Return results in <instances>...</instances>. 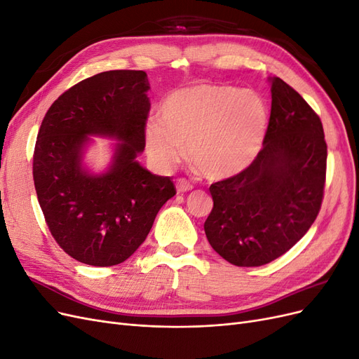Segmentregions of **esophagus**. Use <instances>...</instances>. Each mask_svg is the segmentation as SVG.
Returning <instances> with one entry per match:
<instances>
[{"label":"esophagus","mask_w":359,"mask_h":359,"mask_svg":"<svg viewBox=\"0 0 359 359\" xmlns=\"http://www.w3.org/2000/svg\"><path fill=\"white\" fill-rule=\"evenodd\" d=\"M175 187H177V191H178V193H186V191H190V190L193 189L191 184H190L189 181H186V180H182V178L177 180Z\"/></svg>","instance_id":"esophagus-1"}]
</instances>
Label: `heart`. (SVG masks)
<instances>
[{
  "instance_id": "b5f03b06",
  "label": "heart",
  "mask_w": 359,
  "mask_h": 359,
  "mask_svg": "<svg viewBox=\"0 0 359 359\" xmlns=\"http://www.w3.org/2000/svg\"><path fill=\"white\" fill-rule=\"evenodd\" d=\"M160 121L145 127L148 157L170 169L187 153L206 178L226 180L244 172L260 153L268 106L253 90L196 83L170 93L160 103Z\"/></svg>"
}]
</instances>
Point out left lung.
<instances>
[{"mask_svg":"<svg viewBox=\"0 0 359 359\" xmlns=\"http://www.w3.org/2000/svg\"><path fill=\"white\" fill-rule=\"evenodd\" d=\"M271 83L264 148L252 166L210 187L203 229L211 247L236 266H260L285 255L319 214L327 142L320 118L280 78Z\"/></svg>","mask_w":359,"mask_h":359,"instance_id":"8db88e82","label":"left lung"}]
</instances>
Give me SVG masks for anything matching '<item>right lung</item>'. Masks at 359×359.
Returning <instances> with one entry per match:
<instances>
[{"mask_svg": "<svg viewBox=\"0 0 359 359\" xmlns=\"http://www.w3.org/2000/svg\"><path fill=\"white\" fill-rule=\"evenodd\" d=\"M148 90L142 70L103 72L60 95L41 123L32 163L37 199L52 236L82 264L124 262L177 193L169 177L137 161L145 149ZM91 135L117 140L102 172L84 161Z\"/></svg>", "mask_w": 359, "mask_h": 359, "instance_id": "add662e5", "label": "right lung"}]
</instances>
